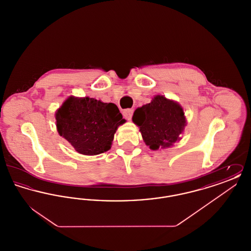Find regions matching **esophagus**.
Masks as SVG:
<instances>
[{
    "mask_svg": "<svg viewBox=\"0 0 251 251\" xmlns=\"http://www.w3.org/2000/svg\"><path fill=\"white\" fill-rule=\"evenodd\" d=\"M122 114L126 120H131L132 114H133V110L132 109H125V110H123Z\"/></svg>",
    "mask_w": 251,
    "mask_h": 251,
    "instance_id": "1",
    "label": "esophagus"
}]
</instances>
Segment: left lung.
Returning <instances> with one entry per match:
<instances>
[{
  "label": "left lung",
  "mask_w": 251,
  "mask_h": 251,
  "mask_svg": "<svg viewBox=\"0 0 251 251\" xmlns=\"http://www.w3.org/2000/svg\"><path fill=\"white\" fill-rule=\"evenodd\" d=\"M132 121L139 127L144 142L151 150L169 148L180 140L186 120L178 102L157 95L150 103L137 108Z\"/></svg>",
  "instance_id": "8db88e82"
}]
</instances>
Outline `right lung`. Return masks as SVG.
<instances>
[{"mask_svg":"<svg viewBox=\"0 0 251 251\" xmlns=\"http://www.w3.org/2000/svg\"><path fill=\"white\" fill-rule=\"evenodd\" d=\"M55 120L60 135L84 155L109 151L115 132L126 122L116 104L73 96L56 111Z\"/></svg>","mask_w":251,"mask_h":251,"instance_id":"add662e5","label":"right lung"}]
</instances>
